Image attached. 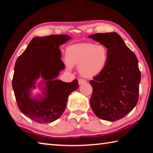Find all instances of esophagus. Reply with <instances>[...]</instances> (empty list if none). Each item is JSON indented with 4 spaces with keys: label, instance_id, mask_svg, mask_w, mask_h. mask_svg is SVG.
Returning a JSON list of instances; mask_svg holds the SVG:
<instances>
[{
    "label": "esophagus",
    "instance_id": "obj_1",
    "mask_svg": "<svg viewBox=\"0 0 153 153\" xmlns=\"http://www.w3.org/2000/svg\"><path fill=\"white\" fill-rule=\"evenodd\" d=\"M78 83H79V85L80 84H84V83H86V80L82 79H79L78 80Z\"/></svg>",
    "mask_w": 153,
    "mask_h": 153
}]
</instances>
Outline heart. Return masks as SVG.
I'll use <instances>...</instances> for the list:
<instances>
[{
  "label": "heart",
  "mask_w": 153,
  "mask_h": 153,
  "mask_svg": "<svg viewBox=\"0 0 153 153\" xmlns=\"http://www.w3.org/2000/svg\"><path fill=\"white\" fill-rule=\"evenodd\" d=\"M108 49L103 45L79 43L68 46L66 49V65L69 69L78 66L82 77L93 78L99 75L107 65Z\"/></svg>",
  "instance_id": "b5f03b06"
}]
</instances>
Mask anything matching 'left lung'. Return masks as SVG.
Returning a JSON list of instances; mask_svg holds the SVG:
<instances>
[{
    "label": "left lung",
    "instance_id": "obj_1",
    "mask_svg": "<svg viewBox=\"0 0 153 153\" xmlns=\"http://www.w3.org/2000/svg\"><path fill=\"white\" fill-rule=\"evenodd\" d=\"M88 37L108 49V61L101 73L90 82L93 112L103 120L115 121L125 117L138 101L141 74L138 59L116 32Z\"/></svg>",
    "mask_w": 153,
    "mask_h": 153
}]
</instances>
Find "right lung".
Masks as SVG:
<instances>
[{"instance_id":"add662e5","label":"right lung","mask_w":153,"mask_h":153,"mask_svg":"<svg viewBox=\"0 0 153 153\" xmlns=\"http://www.w3.org/2000/svg\"><path fill=\"white\" fill-rule=\"evenodd\" d=\"M71 39L67 35L35 37L17 58L12 86L17 106L24 115L39 123H51L61 117L65 110L67 98L77 89L78 82H64L56 79L65 69L59 46ZM43 79V96L32 98L30 90L35 82Z\"/></svg>"}]
</instances>
